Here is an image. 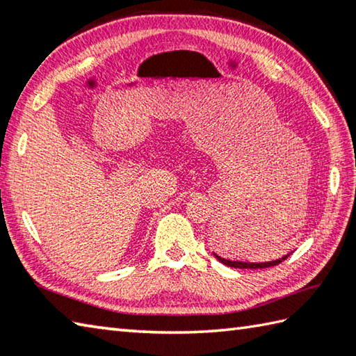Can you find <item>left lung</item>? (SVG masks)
<instances>
[{"mask_svg":"<svg viewBox=\"0 0 356 356\" xmlns=\"http://www.w3.org/2000/svg\"><path fill=\"white\" fill-rule=\"evenodd\" d=\"M213 256L217 257V260L218 261H221V264L223 265H226V266H232V268H243V270H257V268H268V266H276V265H279L280 261L282 260H285L288 256H290V254H286V256H284L282 259H277V260H273V261H265V264H251V261H237V260H227V259H223V257H220V256H217L216 252H213Z\"/></svg>","mask_w":356,"mask_h":356,"instance_id":"1","label":"left lung"}]
</instances>
